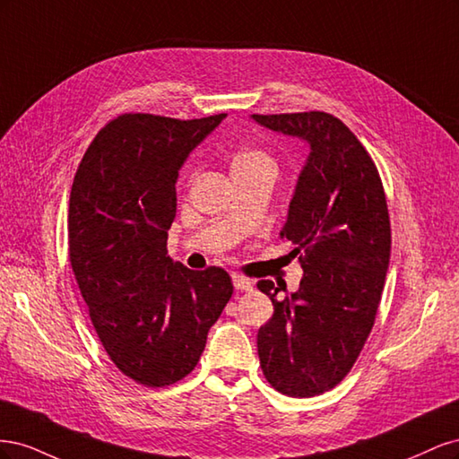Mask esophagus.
Wrapping results in <instances>:
<instances>
[{
  "mask_svg": "<svg viewBox=\"0 0 459 459\" xmlns=\"http://www.w3.org/2000/svg\"><path fill=\"white\" fill-rule=\"evenodd\" d=\"M231 281H233V287L238 290H251L253 289V281L241 273H231Z\"/></svg>",
  "mask_w": 459,
  "mask_h": 459,
  "instance_id": "34e87169",
  "label": "esophagus"
}]
</instances>
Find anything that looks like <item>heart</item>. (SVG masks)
<instances>
[{
  "mask_svg": "<svg viewBox=\"0 0 459 459\" xmlns=\"http://www.w3.org/2000/svg\"><path fill=\"white\" fill-rule=\"evenodd\" d=\"M248 170H275V160L266 149L256 145H247L235 151L231 159V172H248Z\"/></svg>",
  "mask_w": 459,
  "mask_h": 459,
  "instance_id": "1",
  "label": "heart"
}]
</instances>
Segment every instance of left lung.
Here are the masks:
<instances>
[{"mask_svg": "<svg viewBox=\"0 0 459 459\" xmlns=\"http://www.w3.org/2000/svg\"><path fill=\"white\" fill-rule=\"evenodd\" d=\"M253 118L310 143L280 231L295 245L300 287L277 300L273 281L256 283L273 304L256 337L264 377L281 394L310 398L349 375L375 324L391 256L386 197L368 149L337 117L308 110Z\"/></svg>", "mask_w": 459, "mask_h": 459, "instance_id": "8db88e82", "label": "left lung"}]
</instances>
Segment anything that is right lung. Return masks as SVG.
I'll return each instance as SVG.
<instances>
[{
    "instance_id": "1",
    "label": "right lung",
    "mask_w": 459,
    "mask_h": 459,
    "mask_svg": "<svg viewBox=\"0 0 459 459\" xmlns=\"http://www.w3.org/2000/svg\"><path fill=\"white\" fill-rule=\"evenodd\" d=\"M224 117L124 113L97 132L74 176L68 260L105 352L143 386L195 369L233 293L226 270H189L166 251L179 166Z\"/></svg>"
}]
</instances>
